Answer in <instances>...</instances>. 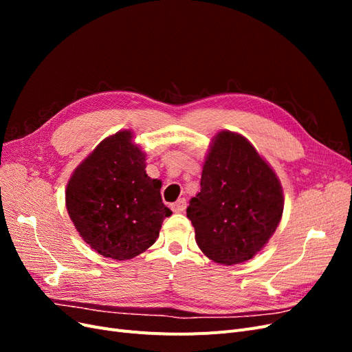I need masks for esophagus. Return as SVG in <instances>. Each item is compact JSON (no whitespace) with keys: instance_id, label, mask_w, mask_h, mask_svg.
<instances>
[{"instance_id":"34e87169","label":"esophagus","mask_w":352,"mask_h":352,"mask_svg":"<svg viewBox=\"0 0 352 352\" xmlns=\"http://www.w3.org/2000/svg\"><path fill=\"white\" fill-rule=\"evenodd\" d=\"M186 208V199L185 198H179L176 202L172 204V210L175 212H184Z\"/></svg>"}]
</instances>
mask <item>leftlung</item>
Returning <instances> with one entry per match:
<instances>
[{"mask_svg": "<svg viewBox=\"0 0 352 352\" xmlns=\"http://www.w3.org/2000/svg\"><path fill=\"white\" fill-rule=\"evenodd\" d=\"M283 192L278 176L243 136H214L201 175V190L186 216L201 251L220 264L252 258L278 228Z\"/></svg>", "mask_w": 352, "mask_h": 352, "instance_id": "8db88e82", "label": "left lung"}]
</instances>
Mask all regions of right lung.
<instances>
[{
  "instance_id": "1",
  "label": "right lung",
  "mask_w": 352,
  "mask_h": 352,
  "mask_svg": "<svg viewBox=\"0 0 352 352\" xmlns=\"http://www.w3.org/2000/svg\"><path fill=\"white\" fill-rule=\"evenodd\" d=\"M162 182L145 172V154L129 131L111 135L74 170L66 207L74 228L92 250L131 260L158 238L172 214L160 195Z\"/></svg>"
}]
</instances>
